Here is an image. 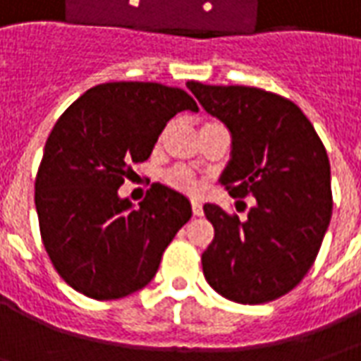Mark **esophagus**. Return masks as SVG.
<instances>
[{"label":"esophagus","instance_id":"obj_1","mask_svg":"<svg viewBox=\"0 0 361 361\" xmlns=\"http://www.w3.org/2000/svg\"><path fill=\"white\" fill-rule=\"evenodd\" d=\"M191 211H193V216H201L203 214V204L199 201H191Z\"/></svg>","mask_w":361,"mask_h":361}]
</instances>
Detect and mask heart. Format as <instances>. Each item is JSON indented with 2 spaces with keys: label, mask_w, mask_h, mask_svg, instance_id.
<instances>
[{
  "label": "heart",
  "mask_w": 361,
  "mask_h": 361,
  "mask_svg": "<svg viewBox=\"0 0 361 361\" xmlns=\"http://www.w3.org/2000/svg\"><path fill=\"white\" fill-rule=\"evenodd\" d=\"M219 121L214 119H203L201 126H199V131H204L209 127L216 126ZM162 181H164L168 188L176 189L180 193H185V195H195L199 189L203 188V178H199L193 170H189L185 166H172L162 172Z\"/></svg>",
  "instance_id": "b5f03b06"
}]
</instances>
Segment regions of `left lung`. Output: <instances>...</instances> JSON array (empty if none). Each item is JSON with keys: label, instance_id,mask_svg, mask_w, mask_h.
Wrapping results in <instances>:
<instances>
[{"label": "left lung", "instance_id": "obj_1", "mask_svg": "<svg viewBox=\"0 0 361 361\" xmlns=\"http://www.w3.org/2000/svg\"><path fill=\"white\" fill-rule=\"evenodd\" d=\"M232 133L222 185L255 197L247 219L204 203L214 240L201 263L207 282L238 303H267L294 290L317 257L333 214L325 145L292 100L255 87L188 82Z\"/></svg>", "mask_w": 361, "mask_h": 361}]
</instances>
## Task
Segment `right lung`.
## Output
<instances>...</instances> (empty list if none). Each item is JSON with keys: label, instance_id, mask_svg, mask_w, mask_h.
I'll use <instances>...</instances> for the list:
<instances>
[{"label": "right lung", "instance_id": "right-lung-1", "mask_svg": "<svg viewBox=\"0 0 361 361\" xmlns=\"http://www.w3.org/2000/svg\"><path fill=\"white\" fill-rule=\"evenodd\" d=\"M197 111L181 89L158 82L96 85L67 108L44 147L35 181L40 235L67 284L94 300L147 286L189 219L185 197L152 183L135 209L118 189L135 176L178 111Z\"/></svg>", "mask_w": 361, "mask_h": 361}]
</instances>
